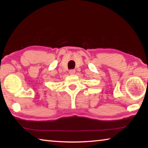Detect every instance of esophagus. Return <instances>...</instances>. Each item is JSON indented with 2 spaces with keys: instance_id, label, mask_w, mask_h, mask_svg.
Instances as JSON below:
<instances>
[{
  "instance_id": "34e87169",
  "label": "esophagus",
  "mask_w": 148,
  "mask_h": 148,
  "mask_svg": "<svg viewBox=\"0 0 148 148\" xmlns=\"http://www.w3.org/2000/svg\"><path fill=\"white\" fill-rule=\"evenodd\" d=\"M75 72H76V71L75 70H71V71H69V74H74Z\"/></svg>"
}]
</instances>
